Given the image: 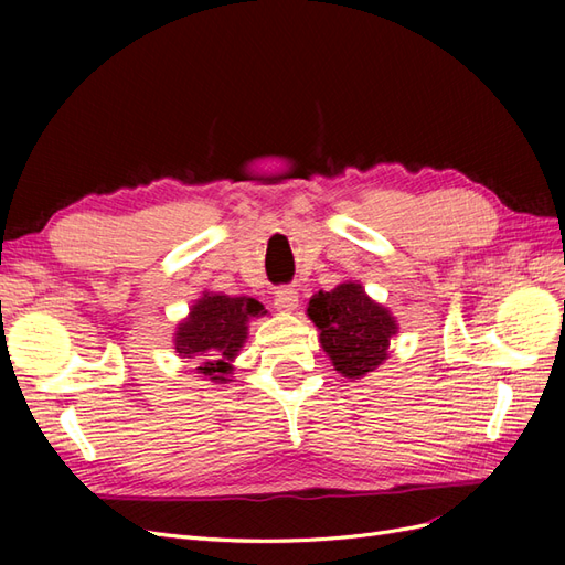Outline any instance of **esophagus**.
Returning <instances> with one entry per match:
<instances>
[{"label": "esophagus", "mask_w": 565, "mask_h": 565, "mask_svg": "<svg viewBox=\"0 0 565 565\" xmlns=\"http://www.w3.org/2000/svg\"><path fill=\"white\" fill-rule=\"evenodd\" d=\"M276 309L282 313H292L299 306V292L292 287H278L276 289Z\"/></svg>", "instance_id": "34e87169"}]
</instances>
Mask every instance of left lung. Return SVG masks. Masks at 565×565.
Returning <instances> with one entry per match:
<instances>
[{
	"label": "left lung",
	"instance_id": "8db88e82",
	"mask_svg": "<svg viewBox=\"0 0 565 565\" xmlns=\"http://www.w3.org/2000/svg\"><path fill=\"white\" fill-rule=\"evenodd\" d=\"M306 316L318 328L322 351L347 380H363L386 358L398 320L386 306L374 301L358 280L339 282L330 292L311 297Z\"/></svg>",
	"mask_w": 565,
	"mask_h": 565
}]
</instances>
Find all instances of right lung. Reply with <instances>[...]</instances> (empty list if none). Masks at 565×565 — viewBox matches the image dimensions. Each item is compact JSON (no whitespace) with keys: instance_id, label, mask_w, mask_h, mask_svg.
Returning <instances> with one entry per match:
<instances>
[{"instance_id":"add662e5","label":"right lung","mask_w":565,"mask_h":565,"mask_svg":"<svg viewBox=\"0 0 565 565\" xmlns=\"http://www.w3.org/2000/svg\"><path fill=\"white\" fill-rule=\"evenodd\" d=\"M266 316L264 303L252 297L202 292L177 324L174 351L198 363V374L214 384L233 382V361L245 347L249 320Z\"/></svg>"}]
</instances>
